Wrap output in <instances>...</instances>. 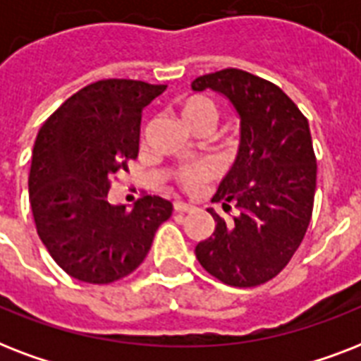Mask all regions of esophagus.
<instances>
[{
	"instance_id": "1",
	"label": "esophagus",
	"mask_w": 361,
	"mask_h": 361,
	"mask_svg": "<svg viewBox=\"0 0 361 361\" xmlns=\"http://www.w3.org/2000/svg\"><path fill=\"white\" fill-rule=\"evenodd\" d=\"M174 209L178 212V214H189V212H192V209H195V206H192V204L181 202V200H176Z\"/></svg>"
}]
</instances>
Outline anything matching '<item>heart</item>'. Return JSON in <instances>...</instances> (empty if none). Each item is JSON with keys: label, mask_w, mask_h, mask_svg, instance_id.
<instances>
[{"label": "heart", "mask_w": 361, "mask_h": 361, "mask_svg": "<svg viewBox=\"0 0 361 361\" xmlns=\"http://www.w3.org/2000/svg\"><path fill=\"white\" fill-rule=\"evenodd\" d=\"M181 116L189 127L198 129V127H214L215 121L219 120V109L217 104L206 95H191L187 97L180 106ZM219 174V170L214 163H198L195 166H187L181 169L176 176L178 185L187 192H197L198 189H202L206 183L215 180Z\"/></svg>", "instance_id": "b5f03b06"}]
</instances>
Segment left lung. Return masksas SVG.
Segmentation results:
<instances>
[{
  "mask_svg": "<svg viewBox=\"0 0 361 361\" xmlns=\"http://www.w3.org/2000/svg\"><path fill=\"white\" fill-rule=\"evenodd\" d=\"M231 99L241 118L240 153L208 209L215 232L195 249L215 279L238 288L268 283L290 262L311 223L317 157L307 118L274 82L241 69H223L192 82Z\"/></svg>",
  "mask_w": 361,
  "mask_h": 361,
  "instance_id": "left-lung-1",
  "label": "left lung"
}]
</instances>
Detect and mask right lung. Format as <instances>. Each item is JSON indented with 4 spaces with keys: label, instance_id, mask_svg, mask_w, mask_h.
Listing matches in <instances>:
<instances>
[{
    "label": "right lung",
    "instance_id": "obj_1",
    "mask_svg": "<svg viewBox=\"0 0 361 361\" xmlns=\"http://www.w3.org/2000/svg\"><path fill=\"white\" fill-rule=\"evenodd\" d=\"M166 86L110 78L71 95L37 135L30 204L37 234L65 274L106 285L133 274L152 249L172 202L142 192L135 208L109 191L138 157L142 110Z\"/></svg>",
    "mask_w": 361,
    "mask_h": 361
}]
</instances>
